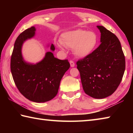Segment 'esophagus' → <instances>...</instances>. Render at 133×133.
<instances>
[{
	"label": "esophagus",
	"mask_w": 133,
	"mask_h": 133,
	"mask_svg": "<svg viewBox=\"0 0 133 133\" xmlns=\"http://www.w3.org/2000/svg\"><path fill=\"white\" fill-rule=\"evenodd\" d=\"M70 66L71 67H73L75 66V63H74L73 61H72V60H70Z\"/></svg>",
	"instance_id": "34e87169"
}]
</instances>
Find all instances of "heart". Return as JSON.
<instances>
[{"instance_id": "heart-1", "label": "heart", "mask_w": 133, "mask_h": 133, "mask_svg": "<svg viewBox=\"0 0 133 133\" xmlns=\"http://www.w3.org/2000/svg\"><path fill=\"white\" fill-rule=\"evenodd\" d=\"M57 46L60 49L63 45L73 48V53L78 57L83 58L90 55L98 44V38L96 33L78 29L62 33Z\"/></svg>"}]
</instances>
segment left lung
I'll use <instances>...</instances> for the list:
<instances>
[{"instance_id": "left-lung-1", "label": "left lung", "mask_w": 133, "mask_h": 133, "mask_svg": "<svg viewBox=\"0 0 133 133\" xmlns=\"http://www.w3.org/2000/svg\"><path fill=\"white\" fill-rule=\"evenodd\" d=\"M97 27L101 33V44L76 64L85 93L93 98H104L111 95L120 84L125 61L117 37L104 26Z\"/></svg>"}]
</instances>
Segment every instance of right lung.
<instances>
[{"label":"right lung","instance_id":"add662e5","mask_svg":"<svg viewBox=\"0 0 133 133\" xmlns=\"http://www.w3.org/2000/svg\"><path fill=\"white\" fill-rule=\"evenodd\" d=\"M35 31L32 26L17 37L11 56L10 70L15 84L22 95L31 102L44 103L57 95L60 81L70 65L68 60L58 59L51 51L47 52L43 59L35 64L24 61L22 45L34 36ZM50 49L53 51L55 50L53 44Z\"/></svg>","mask_w":133,"mask_h":133}]
</instances>
